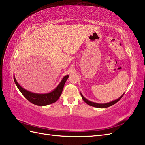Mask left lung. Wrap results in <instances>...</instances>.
<instances>
[{
  "instance_id": "1",
  "label": "left lung",
  "mask_w": 145,
  "mask_h": 145,
  "mask_svg": "<svg viewBox=\"0 0 145 145\" xmlns=\"http://www.w3.org/2000/svg\"><path fill=\"white\" fill-rule=\"evenodd\" d=\"M124 94H125V93L123 94L121 97H120L118 98H117L116 100H113V101H110V102L106 103H98L93 102V101H91L90 100H87V98H85L84 96H83V95L82 94V93L80 92V95H81V96H82V99L84 100V101H85L86 103H87L88 105H90L91 106L98 108H108V107H109L110 106L113 105L116 103V102H118V101L122 98V97L123 96Z\"/></svg>"
}]
</instances>
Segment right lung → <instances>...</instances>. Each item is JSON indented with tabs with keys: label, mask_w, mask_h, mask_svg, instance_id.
<instances>
[{
	"label": "right lung",
	"mask_w": 145,
	"mask_h": 145,
	"mask_svg": "<svg viewBox=\"0 0 145 145\" xmlns=\"http://www.w3.org/2000/svg\"><path fill=\"white\" fill-rule=\"evenodd\" d=\"M69 75H67L63 76V78L61 80L60 84L58 85L57 87L55 88L54 90L51 91L49 93H33V92L25 90V88L22 87L21 86L18 84L16 78L14 75V80L15 84L16 85L18 89L21 92L24 97H25L30 102L38 106H46L48 105L55 103V101L58 100V98H60V95L62 93L63 87L67 81V80L69 78Z\"/></svg>",
	"instance_id": "1"
}]
</instances>
